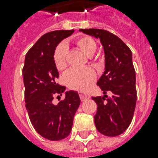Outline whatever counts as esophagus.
Wrapping results in <instances>:
<instances>
[{"instance_id": "obj_1", "label": "esophagus", "mask_w": 158, "mask_h": 158, "mask_svg": "<svg viewBox=\"0 0 158 158\" xmlns=\"http://www.w3.org/2000/svg\"><path fill=\"white\" fill-rule=\"evenodd\" d=\"M79 98L81 99V101H84L86 99L90 98V95L88 94H85V93H83V92H79Z\"/></svg>"}]
</instances>
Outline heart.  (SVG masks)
<instances>
[{
  "mask_svg": "<svg viewBox=\"0 0 158 158\" xmlns=\"http://www.w3.org/2000/svg\"><path fill=\"white\" fill-rule=\"evenodd\" d=\"M76 45L89 57L96 52L98 45L94 38L83 36L76 40ZM68 47L65 43L57 46L54 52V62L59 70H63L67 66ZM64 80L69 88L78 91H86L96 80V73L91 68H72L64 75Z\"/></svg>",
  "mask_w": 158,
  "mask_h": 158,
  "instance_id": "obj_1",
  "label": "heart"
}]
</instances>
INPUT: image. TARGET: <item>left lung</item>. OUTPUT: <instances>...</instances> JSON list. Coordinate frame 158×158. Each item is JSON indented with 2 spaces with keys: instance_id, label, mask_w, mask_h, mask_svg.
Wrapping results in <instances>:
<instances>
[{
  "instance_id": "obj_1",
  "label": "left lung",
  "mask_w": 158,
  "mask_h": 158,
  "mask_svg": "<svg viewBox=\"0 0 158 158\" xmlns=\"http://www.w3.org/2000/svg\"><path fill=\"white\" fill-rule=\"evenodd\" d=\"M98 38L105 53V71L97 83L102 97H93L98 105L94 115L97 130L106 136H118L127 130L134 116L137 92L132 52L115 34L103 29H79ZM109 91L111 97L106 93Z\"/></svg>"
}]
</instances>
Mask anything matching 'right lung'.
Returning <instances> with one entry per match:
<instances>
[{"instance_id": "1", "label": "right lung", "mask_w": 158, "mask_h": 158, "mask_svg": "<svg viewBox=\"0 0 158 158\" xmlns=\"http://www.w3.org/2000/svg\"><path fill=\"white\" fill-rule=\"evenodd\" d=\"M74 32L56 30L42 36L26 54L23 68L25 106L30 121L41 136L52 141L64 139L70 134L80 104L76 91L65 92L64 99L57 105L52 102L54 95L61 96L65 90L56 83L59 73L53 58L55 50Z\"/></svg>"}]
</instances>
